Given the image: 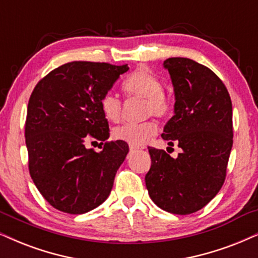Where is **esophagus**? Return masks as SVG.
I'll return each instance as SVG.
<instances>
[{
	"mask_svg": "<svg viewBox=\"0 0 258 258\" xmlns=\"http://www.w3.org/2000/svg\"><path fill=\"white\" fill-rule=\"evenodd\" d=\"M129 149H130V152H137V150H140V149H141V148H140L139 146L129 145Z\"/></svg>",
	"mask_w": 258,
	"mask_h": 258,
	"instance_id": "1",
	"label": "esophagus"
}]
</instances>
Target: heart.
I'll use <instances>...</instances> for the list:
<instances>
[{"label":"heart","instance_id":"b5f03b06","mask_svg":"<svg viewBox=\"0 0 258 258\" xmlns=\"http://www.w3.org/2000/svg\"><path fill=\"white\" fill-rule=\"evenodd\" d=\"M123 90L126 95L146 98V113L156 117H165L170 111V100L162 92V82L149 69L140 66L125 82ZM100 108L109 121L117 122L121 118L122 103L117 95L108 92L102 97ZM158 133L155 122L147 121L142 123H123L112 130V136L118 141L134 146H142Z\"/></svg>","mask_w":258,"mask_h":258}]
</instances>
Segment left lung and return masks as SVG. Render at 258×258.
<instances>
[{"label": "left lung", "instance_id": "1", "mask_svg": "<svg viewBox=\"0 0 258 258\" xmlns=\"http://www.w3.org/2000/svg\"><path fill=\"white\" fill-rule=\"evenodd\" d=\"M174 89V116L162 139L182 149L178 158L148 147L146 174L150 199L174 215L197 212L215 198L226 176L232 148V103L223 82L209 68L188 58L163 61Z\"/></svg>", "mask_w": 258, "mask_h": 258}]
</instances>
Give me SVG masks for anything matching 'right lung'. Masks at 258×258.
<instances>
[{
  "label": "right lung",
  "mask_w": 258,
  "mask_h": 258,
  "mask_svg": "<svg viewBox=\"0 0 258 258\" xmlns=\"http://www.w3.org/2000/svg\"><path fill=\"white\" fill-rule=\"evenodd\" d=\"M128 70V65L72 61L49 72L33 90L25 130L29 173L43 198L61 212L83 215L111 192L128 145L106 142L97 153L84 143L90 136L109 139L100 100Z\"/></svg>",
  "instance_id": "obj_1"
}]
</instances>
